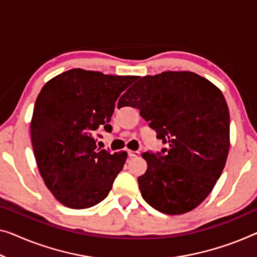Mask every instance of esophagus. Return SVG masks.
<instances>
[{"instance_id":"obj_1","label":"esophagus","mask_w":257,"mask_h":257,"mask_svg":"<svg viewBox=\"0 0 257 257\" xmlns=\"http://www.w3.org/2000/svg\"><path fill=\"white\" fill-rule=\"evenodd\" d=\"M141 155L140 151H132V150H128V156L129 158H137Z\"/></svg>"}]
</instances>
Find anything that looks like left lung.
<instances>
[{"instance_id":"obj_1","label":"left lung","mask_w":257,"mask_h":257,"mask_svg":"<svg viewBox=\"0 0 257 257\" xmlns=\"http://www.w3.org/2000/svg\"><path fill=\"white\" fill-rule=\"evenodd\" d=\"M139 108L167 144L145 152L148 168L137 179L142 197L166 214L196 208L211 193L226 164L229 113L221 91L190 71L145 76L127 90L117 107Z\"/></svg>"}]
</instances>
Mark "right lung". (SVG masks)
<instances>
[{
    "label": "right lung",
    "instance_id": "obj_1",
    "mask_svg": "<svg viewBox=\"0 0 257 257\" xmlns=\"http://www.w3.org/2000/svg\"><path fill=\"white\" fill-rule=\"evenodd\" d=\"M137 76L71 69L48 80L34 105L31 140L45 185L63 205L91 208L105 200L127 152L100 150L94 136L112 132L115 101Z\"/></svg>",
    "mask_w": 257,
    "mask_h": 257
}]
</instances>
